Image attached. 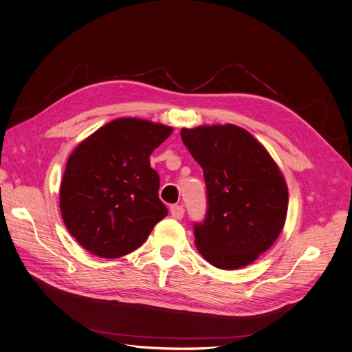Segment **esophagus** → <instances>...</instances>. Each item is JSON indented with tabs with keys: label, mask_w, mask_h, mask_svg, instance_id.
I'll return each instance as SVG.
<instances>
[{
	"label": "esophagus",
	"mask_w": 352,
	"mask_h": 352,
	"mask_svg": "<svg viewBox=\"0 0 352 352\" xmlns=\"http://www.w3.org/2000/svg\"><path fill=\"white\" fill-rule=\"evenodd\" d=\"M170 213H172V217L176 219V220L183 219V214H184L183 206L182 204H172L170 206Z\"/></svg>",
	"instance_id": "1"
}]
</instances>
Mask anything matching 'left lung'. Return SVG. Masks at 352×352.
I'll list each match as a JSON object with an SVG mask.
<instances>
[{
    "label": "left lung",
    "mask_w": 352,
    "mask_h": 352,
    "mask_svg": "<svg viewBox=\"0 0 352 352\" xmlns=\"http://www.w3.org/2000/svg\"><path fill=\"white\" fill-rule=\"evenodd\" d=\"M200 164L208 212L193 230L199 253L221 270L253 263L281 233L287 209L285 180L263 144L236 125H203L180 132Z\"/></svg>",
    "instance_id": "1"
}]
</instances>
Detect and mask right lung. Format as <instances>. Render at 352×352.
<instances>
[{
	"label": "right lung",
	"instance_id": "add662e5",
	"mask_svg": "<svg viewBox=\"0 0 352 352\" xmlns=\"http://www.w3.org/2000/svg\"><path fill=\"white\" fill-rule=\"evenodd\" d=\"M172 131L162 123L120 118L72 152L60 183L59 208L67 229L89 253L103 258L129 254L168 216L149 156Z\"/></svg>",
	"mask_w": 352,
	"mask_h": 352
}]
</instances>
